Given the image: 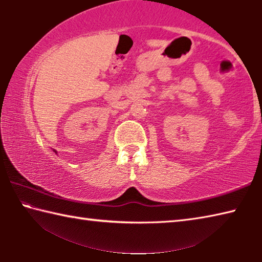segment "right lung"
Listing matches in <instances>:
<instances>
[{
    "mask_svg": "<svg viewBox=\"0 0 262 262\" xmlns=\"http://www.w3.org/2000/svg\"><path fill=\"white\" fill-rule=\"evenodd\" d=\"M55 152H56V151H55Z\"/></svg>",
    "mask_w": 262,
    "mask_h": 262,
    "instance_id": "right-lung-1",
    "label": "right lung"
}]
</instances>
